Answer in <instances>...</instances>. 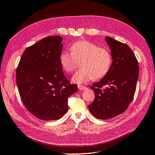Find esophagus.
<instances>
[{"mask_svg": "<svg viewBox=\"0 0 155 155\" xmlns=\"http://www.w3.org/2000/svg\"><path fill=\"white\" fill-rule=\"evenodd\" d=\"M78 87L80 90H85V89H87V87L86 86H82V85H78Z\"/></svg>", "mask_w": 155, "mask_h": 155, "instance_id": "esophagus-1", "label": "esophagus"}]
</instances>
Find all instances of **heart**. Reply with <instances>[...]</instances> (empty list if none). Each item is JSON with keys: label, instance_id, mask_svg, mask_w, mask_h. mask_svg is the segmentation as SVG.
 <instances>
[{"label": "heart", "instance_id": "obj_1", "mask_svg": "<svg viewBox=\"0 0 155 155\" xmlns=\"http://www.w3.org/2000/svg\"><path fill=\"white\" fill-rule=\"evenodd\" d=\"M71 53L62 51L60 62L64 70L71 73L81 62V69L74 74L72 81L77 84L87 83L92 79L104 77L110 69L112 57L107 48L87 41H79L70 47Z\"/></svg>", "mask_w": 155, "mask_h": 155}]
</instances>
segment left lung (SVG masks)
Returning a JSON list of instances; mask_svg holds the SVG:
<instances>
[{
  "mask_svg": "<svg viewBox=\"0 0 155 155\" xmlns=\"http://www.w3.org/2000/svg\"><path fill=\"white\" fill-rule=\"evenodd\" d=\"M105 40L111 49L113 62L108 73L91 86L95 98L88 106L94 117L102 120L126 110L133 99L139 74L138 62L131 48L111 37Z\"/></svg>",
  "mask_w": 155,
  "mask_h": 155,
  "instance_id": "1",
  "label": "left lung"
}]
</instances>
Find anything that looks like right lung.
<instances>
[{
    "label": "right lung",
    "instance_id": "1",
    "mask_svg": "<svg viewBox=\"0 0 155 155\" xmlns=\"http://www.w3.org/2000/svg\"><path fill=\"white\" fill-rule=\"evenodd\" d=\"M62 38L49 36L25 49L16 71V82L24 106L43 120L61 118L68 109V99L76 93L60 62Z\"/></svg>",
    "mask_w": 155,
    "mask_h": 155
}]
</instances>
